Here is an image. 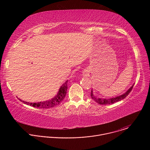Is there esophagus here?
Returning <instances> with one entry per match:
<instances>
[{
	"mask_svg": "<svg viewBox=\"0 0 150 150\" xmlns=\"http://www.w3.org/2000/svg\"><path fill=\"white\" fill-rule=\"evenodd\" d=\"M87 75H88V73H87V72L85 71H83V76H87Z\"/></svg>",
	"mask_w": 150,
	"mask_h": 150,
	"instance_id": "esophagus-1",
	"label": "esophagus"
}]
</instances>
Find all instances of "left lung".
<instances>
[{
    "mask_svg": "<svg viewBox=\"0 0 150 150\" xmlns=\"http://www.w3.org/2000/svg\"><path fill=\"white\" fill-rule=\"evenodd\" d=\"M134 83L132 85L131 87L129 88V89L126 92H125L124 94L120 95V96H117V97H113V98H99V97H96L94 94H93V89L91 90V97L92 98L93 100H94L96 103L100 104H113V103H115L117 101H120L121 100H123L124 99L128 94H129V93L132 91V88H133V87H134Z\"/></svg>",
    "mask_w": 150,
    "mask_h": 150,
    "instance_id": "obj_1",
    "label": "left lung"
}]
</instances>
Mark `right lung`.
Wrapping results in <instances>:
<instances>
[{
  "instance_id": "1",
  "label": "right lung",
  "mask_w": 150,
  "mask_h": 150,
  "mask_svg": "<svg viewBox=\"0 0 150 150\" xmlns=\"http://www.w3.org/2000/svg\"><path fill=\"white\" fill-rule=\"evenodd\" d=\"M68 80L62 84V86L59 90V91L56 96H55L53 98H52L50 100L45 101H40L38 103H29L27 101H23L22 100L19 99L21 101L23 102L24 103L30 105V106L34 107V108H41V109H48L50 108H53L60 103V102L62 101L63 98H65L67 91L68 89Z\"/></svg>"
}]
</instances>
